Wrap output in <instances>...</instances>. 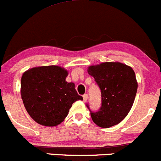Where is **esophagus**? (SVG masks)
<instances>
[{
    "label": "esophagus",
    "instance_id": "34e87169",
    "mask_svg": "<svg viewBox=\"0 0 161 161\" xmlns=\"http://www.w3.org/2000/svg\"><path fill=\"white\" fill-rule=\"evenodd\" d=\"M83 98H84V102L87 101V99H88V95H87V94H85L83 95Z\"/></svg>",
    "mask_w": 161,
    "mask_h": 161
}]
</instances>
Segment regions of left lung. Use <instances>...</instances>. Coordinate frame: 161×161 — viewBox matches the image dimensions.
Listing matches in <instances>:
<instances>
[{
	"label": "left lung",
	"instance_id": "1",
	"mask_svg": "<svg viewBox=\"0 0 161 161\" xmlns=\"http://www.w3.org/2000/svg\"><path fill=\"white\" fill-rule=\"evenodd\" d=\"M101 92V107L91 111L93 121L101 127L121 122L130 110L137 91L135 73L130 67L119 62H105L88 67Z\"/></svg>",
	"mask_w": 161,
	"mask_h": 161
}]
</instances>
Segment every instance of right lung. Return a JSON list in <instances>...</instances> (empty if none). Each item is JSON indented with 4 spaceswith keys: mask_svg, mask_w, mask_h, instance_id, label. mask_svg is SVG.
I'll use <instances>...</instances> for the list:
<instances>
[{
    "mask_svg": "<svg viewBox=\"0 0 161 161\" xmlns=\"http://www.w3.org/2000/svg\"><path fill=\"white\" fill-rule=\"evenodd\" d=\"M67 71L58 66L34 67L21 77L20 94L33 120L53 127L63 122L73 103L82 101L74 83H67Z\"/></svg>",
    "mask_w": 161,
    "mask_h": 161,
    "instance_id": "obj_1",
    "label": "right lung"
}]
</instances>
